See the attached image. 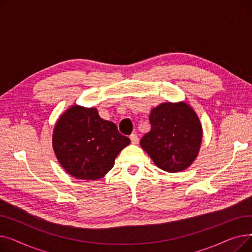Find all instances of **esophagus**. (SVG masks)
<instances>
[{
  "mask_svg": "<svg viewBox=\"0 0 252 252\" xmlns=\"http://www.w3.org/2000/svg\"><path fill=\"white\" fill-rule=\"evenodd\" d=\"M129 139H130V142L133 143V144H138V142H139V138H138V136L136 134H131L129 136Z\"/></svg>",
  "mask_w": 252,
  "mask_h": 252,
  "instance_id": "1",
  "label": "esophagus"
}]
</instances>
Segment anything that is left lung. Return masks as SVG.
Here are the masks:
<instances>
[{"mask_svg": "<svg viewBox=\"0 0 252 252\" xmlns=\"http://www.w3.org/2000/svg\"><path fill=\"white\" fill-rule=\"evenodd\" d=\"M151 129L140 141L154 163L169 173L191 165L200 148L202 127L186 103H162L152 109Z\"/></svg>", "mask_w": 252, "mask_h": 252, "instance_id": "1", "label": "left lung"}]
</instances>
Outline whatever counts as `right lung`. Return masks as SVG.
<instances>
[{"label": "right lung", "instance_id": "obj_1", "mask_svg": "<svg viewBox=\"0 0 252 252\" xmlns=\"http://www.w3.org/2000/svg\"><path fill=\"white\" fill-rule=\"evenodd\" d=\"M129 143L115 124L99 116L96 108L76 105L59 118L53 134V148L60 164L81 180L104 177Z\"/></svg>", "mask_w": 252, "mask_h": 252}]
</instances>
